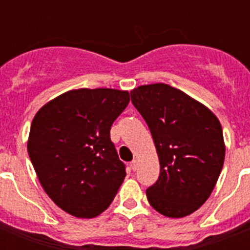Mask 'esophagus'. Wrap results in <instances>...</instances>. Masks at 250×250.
Segmentation results:
<instances>
[{
	"label": "esophagus",
	"mask_w": 250,
	"mask_h": 250,
	"mask_svg": "<svg viewBox=\"0 0 250 250\" xmlns=\"http://www.w3.org/2000/svg\"><path fill=\"white\" fill-rule=\"evenodd\" d=\"M130 165H131V169L132 170H134V171H135V170L136 169H138V160H132L131 161V164H130Z\"/></svg>",
	"instance_id": "obj_1"
}]
</instances>
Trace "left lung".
I'll return each instance as SVG.
<instances>
[{
	"label": "left lung",
	"instance_id": "1",
	"mask_svg": "<svg viewBox=\"0 0 250 250\" xmlns=\"http://www.w3.org/2000/svg\"><path fill=\"white\" fill-rule=\"evenodd\" d=\"M131 101L146 121L160 163V175L146 189L156 211L184 218L207 202L225 158L219 119L207 106L167 83L132 89Z\"/></svg>",
	"mask_w": 250,
	"mask_h": 250
}]
</instances>
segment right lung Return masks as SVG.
<instances>
[{"label": "right lung", "instance_id": "add662e5", "mask_svg": "<svg viewBox=\"0 0 250 250\" xmlns=\"http://www.w3.org/2000/svg\"><path fill=\"white\" fill-rule=\"evenodd\" d=\"M129 91L101 87L59 95L36 112L27 151L51 200L76 218L105 211L126 176L110 129Z\"/></svg>", "mask_w": 250, "mask_h": 250}]
</instances>
